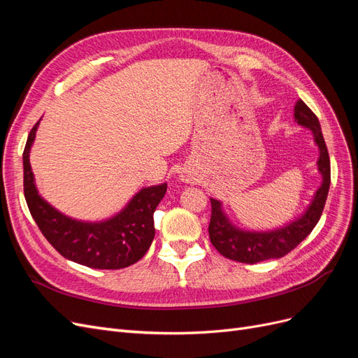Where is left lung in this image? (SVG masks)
<instances>
[{"label":"left lung","instance_id":"1","mask_svg":"<svg viewBox=\"0 0 358 358\" xmlns=\"http://www.w3.org/2000/svg\"><path fill=\"white\" fill-rule=\"evenodd\" d=\"M294 119L299 125L308 128L313 134V140H315V145L320 149L317 166L322 178L321 187L317 189L308 209L297 220L285 224L284 227H279V229L267 231L239 229L222 210V203L220 200L210 199L212 216L209 222V237L212 245L225 258L234 259V262L239 263L255 264L264 262V259L284 257L303 239H306L321 218L330 188L329 150L326 142H324L318 117L301 100H299L294 106Z\"/></svg>","mask_w":358,"mask_h":358}]
</instances>
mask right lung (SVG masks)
I'll list each match as a JSON object with an SVG mask.
<instances>
[{"label":"right lung","mask_w":358,"mask_h":358,"mask_svg":"<svg viewBox=\"0 0 358 358\" xmlns=\"http://www.w3.org/2000/svg\"><path fill=\"white\" fill-rule=\"evenodd\" d=\"M40 121L32 127L24 150V194L31 216L57 251L70 262L92 268H124L137 263L155 236L154 212L167 183L140 189L125 208L109 220L86 222L61 213L43 199L29 164Z\"/></svg>","instance_id":"right-lung-1"}]
</instances>
